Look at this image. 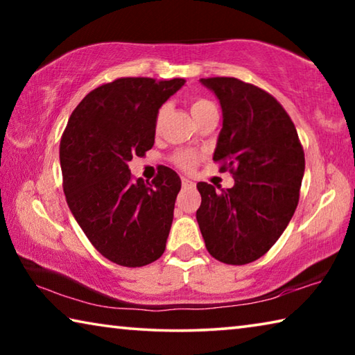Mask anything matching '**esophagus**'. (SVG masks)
Instances as JSON below:
<instances>
[{"instance_id": "esophagus-1", "label": "esophagus", "mask_w": 355, "mask_h": 355, "mask_svg": "<svg viewBox=\"0 0 355 355\" xmlns=\"http://www.w3.org/2000/svg\"><path fill=\"white\" fill-rule=\"evenodd\" d=\"M182 184H183V188H194L196 186V183L192 182V180L186 178V177H182Z\"/></svg>"}]
</instances>
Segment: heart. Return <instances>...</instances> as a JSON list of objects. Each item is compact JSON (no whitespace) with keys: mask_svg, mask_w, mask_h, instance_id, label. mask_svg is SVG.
<instances>
[{"mask_svg":"<svg viewBox=\"0 0 355 355\" xmlns=\"http://www.w3.org/2000/svg\"><path fill=\"white\" fill-rule=\"evenodd\" d=\"M209 106H214V105L207 98H192L189 103V111L192 114V117H196ZM164 111H166L164 107H161V110L158 111V116H156V122H155L156 127H158L161 119H163ZM173 163H175L180 169L191 171V169H194L197 164V155L194 152H189V150H182V152H177L175 155H173Z\"/></svg>","mask_w":355,"mask_h":355,"instance_id":"b5f03b06","label":"heart"}]
</instances>
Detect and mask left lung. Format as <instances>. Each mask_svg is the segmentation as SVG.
Wrapping results in <instances>:
<instances>
[{"label":"left lung","mask_w":355,"mask_h":355,"mask_svg":"<svg viewBox=\"0 0 355 355\" xmlns=\"http://www.w3.org/2000/svg\"><path fill=\"white\" fill-rule=\"evenodd\" d=\"M219 100L222 128L213 155L235 184L216 191L197 183L196 218L207 250L227 264L255 261L291 220L305 171L304 150L290 116L272 95L236 78H202Z\"/></svg>","instance_id":"left-lung-1"}]
</instances>
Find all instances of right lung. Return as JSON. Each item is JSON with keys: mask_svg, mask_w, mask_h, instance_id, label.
Masks as SVG:
<instances>
[{"mask_svg": "<svg viewBox=\"0 0 355 355\" xmlns=\"http://www.w3.org/2000/svg\"><path fill=\"white\" fill-rule=\"evenodd\" d=\"M183 78H119L75 107L59 147L71 214L101 255L127 268L163 255L182 180L161 166L152 183L131 177L128 163L153 147L156 116Z\"/></svg>", "mask_w": 355, "mask_h": 355, "instance_id": "add662e5", "label": "right lung"}]
</instances>
